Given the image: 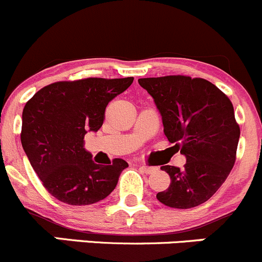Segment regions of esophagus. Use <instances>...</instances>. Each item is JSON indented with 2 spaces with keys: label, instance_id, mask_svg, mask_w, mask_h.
Here are the masks:
<instances>
[{
  "label": "esophagus",
  "instance_id": "esophagus-1",
  "mask_svg": "<svg viewBox=\"0 0 262 262\" xmlns=\"http://www.w3.org/2000/svg\"><path fill=\"white\" fill-rule=\"evenodd\" d=\"M139 168L146 173H153L156 171L155 167H149V166H146L144 163H141V165H139Z\"/></svg>",
  "mask_w": 262,
  "mask_h": 262
}]
</instances>
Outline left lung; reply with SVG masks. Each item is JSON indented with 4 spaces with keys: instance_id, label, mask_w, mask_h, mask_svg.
Wrapping results in <instances>:
<instances>
[{
    "instance_id": "8db88e82",
    "label": "left lung",
    "mask_w": 262,
    "mask_h": 262,
    "mask_svg": "<svg viewBox=\"0 0 262 262\" xmlns=\"http://www.w3.org/2000/svg\"><path fill=\"white\" fill-rule=\"evenodd\" d=\"M138 82L153 97L168 142L186 157L182 170L161 167L171 182L157 199L176 209L203 204L226 181L236 161L239 126L231 100L204 78L165 76Z\"/></svg>"
}]
</instances>
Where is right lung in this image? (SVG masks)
<instances>
[{"label":"right lung","mask_w":262,"mask_h":262,"mask_svg":"<svg viewBox=\"0 0 262 262\" xmlns=\"http://www.w3.org/2000/svg\"><path fill=\"white\" fill-rule=\"evenodd\" d=\"M133 77L54 82L39 90L23 110L21 144L50 195L70 205L105 199L128 163L115 158L97 165L83 148L87 132H97L107 104L125 91Z\"/></svg>","instance_id":"1"}]
</instances>
